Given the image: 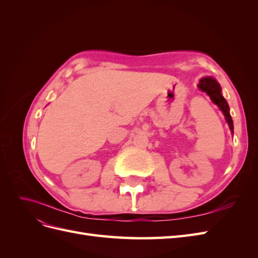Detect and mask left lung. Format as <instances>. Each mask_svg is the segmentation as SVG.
Returning <instances> with one entry per match:
<instances>
[{"label":"left lung","mask_w":258,"mask_h":258,"mask_svg":"<svg viewBox=\"0 0 258 258\" xmlns=\"http://www.w3.org/2000/svg\"><path fill=\"white\" fill-rule=\"evenodd\" d=\"M198 87L202 91L207 92L210 96V98L212 99L213 102L221 108L222 112L224 113V115L226 117V120H227V122L229 124V128H230L231 132H233V123H232V119H231V116L229 113V106H228L227 101H226L225 98L222 96L220 84H218L214 79H212V77H204V79H201Z\"/></svg>","instance_id":"8db88e82"}]
</instances>
